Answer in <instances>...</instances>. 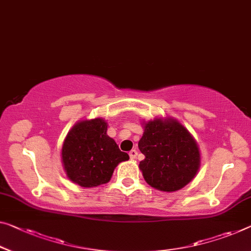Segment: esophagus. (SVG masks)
I'll return each instance as SVG.
<instances>
[{
  "label": "esophagus",
  "instance_id": "34e87169",
  "mask_svg": "<svg viewBox=\"0 0 251 251\" xmlns=\"http://www.w3.org/2000/svg\"><path fill=\"white\" fill-rule=\"evenodd\" d=\"M137 155H138V151H137L136 149H132V150H131V151L129 152V156H130L131 159H134V158L137 157Z\"/></svg>",
  "mask_w": 251,
  "mask_h": 251
}]
</instances>
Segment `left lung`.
Wrapping results in <instances>:
<instances>
[{"label":"left lung","instance_id":"8db88e82","mask_svg":"<svg viewBox=\"0 0 251 251\" xmlns=\"http://www.w3.org/2000/svg\"><path fill=\"white\" fill-rule=\"evenodd\" d=\"M138 147L145 155L139 164L145 180L163 192H175L186 186L201 165L195 139L173 118L145 122Z\"/></svg>","mask_w":251,"mask_h":251}]
</instances>
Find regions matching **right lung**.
<instances>
[{
	"mask_svg": "<svg viewBox=\"0 0 251 251\" xmlns=\"http://www.w3.org/2000/svg\"><path fill=\"white\" fill-rule=\"evenodd\" d=\"M106 131L102 118L77 122L69 131L61 148V163L72 182L82 187L106 184L114 168L129 159Z\"/></svg>",
	"mask_w": 251,
	"mask_h": 251,
	"instance_id": "obj_1",
	"label": "right lung"
}]
</instances>
